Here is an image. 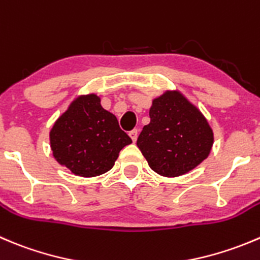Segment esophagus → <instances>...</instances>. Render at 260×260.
<instances>
[{
  "mask_svg": "<svg viewBox=\"0 0 260 260\" xmlns=\"http://www.w3.org/2000/svg\"><path fill=\"white\" fill-rule=\"evenodd\" d=\"M129 136H131V138H132L133 142H136V141H137V137H138V131L137 129H132L129 132Z\"/></svg>",
  "mask_w": 260,
  "mask_h": 260,
  "instance_id": "34e87169",
  "label": "esophagus"
}]
</instances>
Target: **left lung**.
I'll use <instances>...</instances> for the list:
<instances>
[{
	"label": "left lung",
	"instance_id": "left-lung-1",
	"mask_svg": "<svg viewBox=\"0 0 260 260\" xmlns=\"http://www.w3.org/2000/svg\"><path fill=\"white\" fill-rule=\"evenodd\" d=\"M150 118L138 136L137 146L158 175H184L208 157L213 145L212 128L180 91L168 90L153 99Z\"/></svg>",
	"mask_w": 260,
	"mask_h": 260
}]
</instances>
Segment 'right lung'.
I'll list each match as a JSON object with an SVG mask.
<instances>
[{
    "mask_svg": "<svg viewBox=\"0 0 260 260\" xmlns=\"http://www.w3.org/2000/svg\"><path fill=\"white\" fill-rule=\"evenodd\" d=\"M49 141L55 160L84 178L109 171L120 150L132 143L115 115L102 107L96 94L77 96L55 120Z\"/></svg>",
    "mask_w": 260,
    "mask_h": 260,
    "instance_id": "1",
    "label": "right lung"
}]
</instances>
